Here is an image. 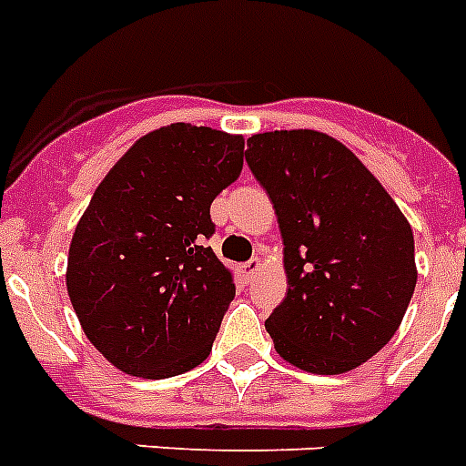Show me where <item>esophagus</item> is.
<instances>
[{
  "mask_svg": "<svg viewBox=\"0 0 466 466\" xmlns=\"http://www.w3.org/2000/svg\"><path fill=\"white\" fill-rule=\"evenodd\" d=\"M260 269H263V260H260V258H251L248 263L241 265V275H244L246 279H253Z\"/></svg>",
  "mask_w": 466,
  "mask_h": 466,
  "instance_id": "obj_1",
  "label": "esophagus"
}]
</instances>
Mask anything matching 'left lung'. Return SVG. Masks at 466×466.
I'll return each instance as SVG.
<instances>
[{"instance_id":"left-lung-1","label":"left lung","mask_w":466,"mask_h":466,"mask_svg":"<svg viewBox=\"0 0 466 466\" xmlns=\"http://www.w3.org/2000/svg\"><path fill=\"white\" fill-rule=\"evenodd\" d=\"M246 163L275 206L287 299L265 322L299 370L343 374L400 327L417 284L408 218L362 160L318 130L253 135Z\"/></svg>"}]
</instances>
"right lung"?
Returning a JSON list of instances; mask_svg holds the SVG:
<instances>
[{"mask_svg": "<svg viewBox=\"0 0 466 466\" xmlns=\"http://www.w3.org/2000/svg\"><path fill=\"white\" fill-rule=\"evenodd\" d=\"M244 137L173 123L108 170L68 248L66 287L82 331L120 372L167 379L210 355L234 299L206 239L210 203L241 175Z\"/></svg>", "mask_w": 466, "mask_h": 466, "instance_id": "right-lung-1", "label": "right lung"}]
</instances>
